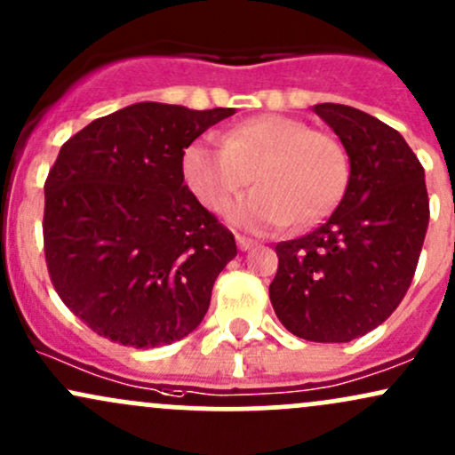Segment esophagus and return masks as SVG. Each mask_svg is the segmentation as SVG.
I'll return each mask as SVG.
<instances>
[{"label":"esophagus","instance_id":"esophagus-1","mask_svg":"<svg viewBox=\"0 0 455 455\" xmlns=\"http://www.w3.org/2000/svg\"><path fill=\"white\" fill-rule=\"evenodd\" d=\"M235 239H237V246H239V251H251V248L254 246V242H252V239H248V237H243V235H237Z\"/></svg>","mask_w":455,"mask_h":455}]
</instances>
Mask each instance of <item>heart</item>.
Here are the masks:
<instances>
[{"label": "heart", "mask_w": 455, "mask_h": 455, "mask_svg": "<svg viewBox=\"0 0 455 455\" xmlns=\"http://www.w3.org/2000/svg\"><path fill=\"white\" fill-rule=\"evenodd\" d=\"M183 179L207 209L222 212L252 179L257 189L228 209V220L248 231L317 222L339 203L347 183V155L331 133L283 114H261L183 151Z\"/></svg>", "instance_id": "obj_1"}]
</instances>
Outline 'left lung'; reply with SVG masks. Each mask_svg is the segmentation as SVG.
I'll return each instance as SVG.
<instances>
[{
	"label": "left lung",
	"instance_id": "left-lung-1",
	"mask_svg": "<svg viewBox=\"0 0 455 455\" xmlns=\"http://www.w3.org/2000/svg\"><path fill=\"white\" fill-rule=\"evenodd\" d=\"M313 109L346 148L347 188L326 222L276 243L269 300L296 337L346 343L380 326L406 296L430 201L421 162L399 132L341 103Z\"/></svg>",
	"mask_w": 455,
	"mask_h": 455
}]
</instances>
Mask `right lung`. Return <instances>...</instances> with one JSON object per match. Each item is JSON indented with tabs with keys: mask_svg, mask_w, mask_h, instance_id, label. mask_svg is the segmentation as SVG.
Masks as SVG:
<instances>
[{
	"mask_svg": "<svg viewBox=\"0 0 455 455\" xmlns=\"http://www.w3.org/2000/svg\"><path fill=\"white\" fill-rule=\"evenodd\" d=\"M233 108L133 103L60 148L44 181V261L62 302L129 347L188 337L235 237L183 183V151Z\"/></svg>",
	"mask_w": 455,
	"mask_h": 455,
	"instance_id": "1",
	"label": "right lung"
}]
</instances>
